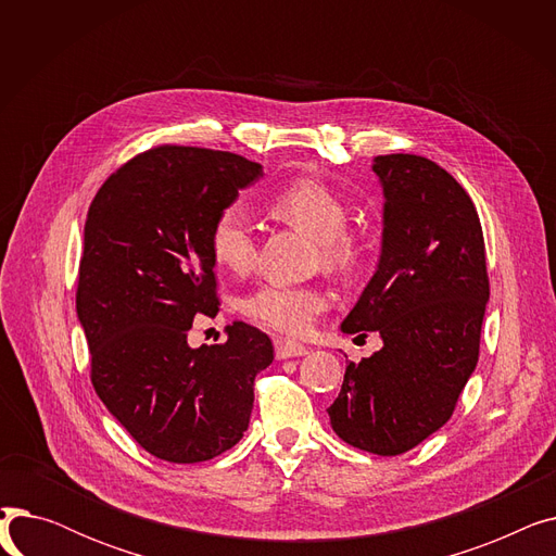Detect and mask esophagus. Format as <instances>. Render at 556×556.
Instances as JSON below:
<instances>
[{"label": "esophagus", "mask_w": 556, "mask_h": 556, "mask_svg": "<svg viewBox=\"0 0 556 556\" xmlns=\"http://www.w3.org/2000/svg\"><path fill=\"white\" fill-rule=\"evenodd\" d=\"M275 354H277L279 361L300 358V356L308 354V346H304L300 342H293V340H286V338H277L275 340Z\"/></svg>", "instance_id": "1"}]
</instances>
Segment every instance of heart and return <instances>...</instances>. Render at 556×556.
Segmentation results:
<instances>
[{
    "mask_svg": "<svg viewBox=\"0 0 556 556\" xmlns=\"http://www.w3.org/2000/svg\"><path fill=\"white\" fill-rule=\"evenodd\" d=\"M270 212L295 227L306 229L319 241L329 268L344 270L356 258V243L344 231L346 204L325 182L302 178L277 191ZM212 254L218 266L243 275L256 258V225L243 202H229L212 225ZM331 304V295L319 286L266 283L241 302V311L254 325L286 336H304L315 325L319 313Z\"/></svg>",
    "mask_w": 556,
    "mask_h": 556,
    "instance_id": "b5f03b06",
    "label": "heart"
}]
</instances>
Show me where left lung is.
I'll list each match as a JSON object with an SVG mask.
<instances>
[{"instance_id":"1","label":"left lung","mask_w":556,"mask_h":556,"mask_svg":"<svg viewBox=\"0 0 556 556\" xmlns=\"http://www.w3.org/2000/svg\"><path fill=\"white\" fill-rule=\"evenodd\" d=\"M381 256L342 333L376 331L383 346L349 363L329 407L342 442L401 455L440 430L478 365L489 302L478 212L459 182L419 155H378Z\"/></svg>"}]
</instances>
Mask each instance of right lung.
<instances>
[{"instance_id":"right-lung-1","label":"right lung","mask_w":556,"mask_h":556,"mask_svg":"<svg viewBox=\"0 0 556 556\" xmlns=\"http://www.w3.org/2000/svg\"><path fill=\"white\" fill-rule=\"evenodd\" d=\"M263 178L241 155L160 146L112 173L87 212L76 313L92 383L132 440L173 464L212 459L248 430L254 378L275 349L245 325L191 346L198 313L216 315L212 225Z\"/></svg>"}]
</instances>
